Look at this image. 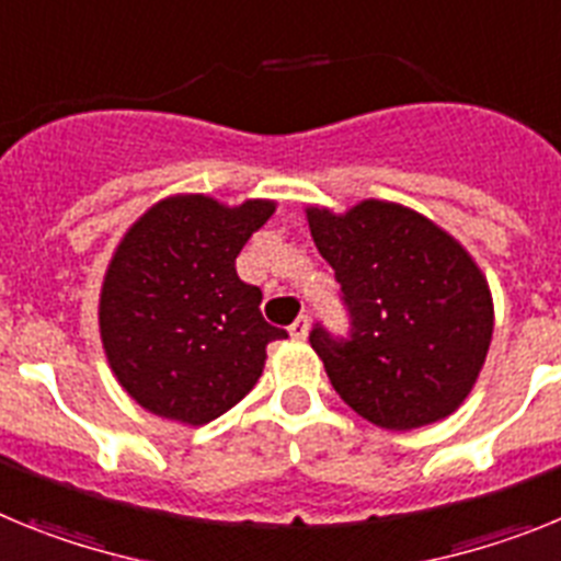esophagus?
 <instances>
[{"instance_id": "obj_1", "label": "esophagus", "mask_w": 561, "mask_h": 561, "mask_svg": "<svg viewBox=\"0 0 561 561\" xmlns=\"http://www.w3.org/2000/svg\"><path fill=\"white\" fill-rule=\"evenodd\" d=\"M308 330H310V319H308V316H299V319L290 324V339L305 341V339H308Z\"/></svg>"}]
</instances>
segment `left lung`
<instances>
[{
  "instance_id": "1",
  "label": "left lung",
  "mask_w": 561,
  "mask_h": 561,
  "mask_svg": "<svg viewBox=\"0 0 561 561\" xmlns=\"http://www.w3.org/2000/svg\"><path fill=\"white\" fill-rule=\"evenodd\" d=\"M308 226L350 313L347 339L310 330L341 401L396 432L449 417L469 398L494 330L489 282L469 251L387 199L347 214L310 206Z\"/></svg>"
}]
</instances>
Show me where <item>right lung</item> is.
<instances>
[{
	"label": "right lung",
	"instance_id": "obj_1",
	"mask_svg": "<svg viewBox=\"0 0 561 561\" xmlns=\"http://www.w3.org/2000/svg\"><path fill=\"white\" fill-rule=\"evenodd\" d=\"M276 203L228 208L206 194L154 203L112 253L101 341L121 387L152 415L203 426L260 381L265 347L287 339L262 319V290L237 276L242 245Z\"/></svg>",
	"mask_w": 561,
	"mask_h": 561
}]
</instances>
